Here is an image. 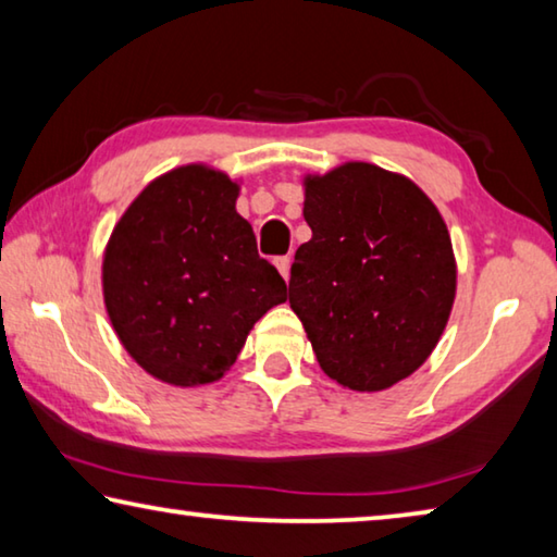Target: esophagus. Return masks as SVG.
I'll use <instances>...</instances> for the list:
<instances>
[{
	"instance_id": "1",
	"label": "esophagus",
	"mask_w": 557,
	"mask_h": 557,
	"mask_svg": "<svg viewBox=\"0 0 557 557\" xmlns=\"http://www.w3.org/2000/svg\"><path fill=\"white\" fill-rule=\"evenodd\" d=\"M275 268L280 270V275L285 277V282H289V268H292V258L285 256V258H277L275 260Z\"/></svg>"
}]
</instances>
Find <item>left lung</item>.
I'll list each match as a JSON object with an SVG mask.
<instances>
[{
  "label": "left lung",
  "mask_w": 557,
  "mask_h": 557,
  "mask_svg": "<svg viewBox=\"0 0 557 557\" xmlns=\"http://www.w3.org/2000/svg\"><path fill=\"white\" fill-rule=\"evenodd\" d=\"M312 240L295 252L289 307L342 388L375 393L435 351L457 295L437 206L408 176L346 162L305 176Z\"/></svg>",
  "instance_id": "obj_1"
}]
</instances>
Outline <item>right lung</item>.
Listing matches in <instances>:
<instances>
[{
  "mask_svg": "<svg viewBox=\"0 0 557 557\" xmlns=\"http://www.w3.org/2000/svg\"><path fill=\"white\" fill-rule=\"evenodd\" d=\"M240 184L209 164L149 182L102 252V299L125 351L176 388L221 381L287 285L235 211Z\"/></svg>",
  "mask_w": 557,
  "mask_h": 557,
  "instance_id": "1",
  "label": "right lung"
}]
</instances>
